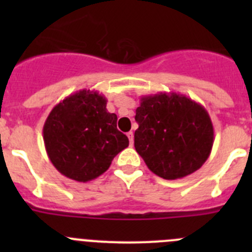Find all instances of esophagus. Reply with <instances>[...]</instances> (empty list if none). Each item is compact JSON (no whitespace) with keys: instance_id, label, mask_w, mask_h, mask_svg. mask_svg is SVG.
I'll use <instances>...</instances> for the list:
<instances>
[{"instance_id":"1","label":"esophagus","mask_w":252,"mask_h":252,"mask_svg":"<svg viewBox=\"0 0 252 252\" xmlns=\"http://www.w3.org/2000/svg\"><path fill=\"white\" fill-rule=\"evenodd\" d=\"M126 136H128L129 144H130V146H131V145H133V141H134V134H133V131H129V133L126 134Z\"/></svg>"}]
</instances>
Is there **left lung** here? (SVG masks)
<instances>
[{"mask_svg": "<svg viewBox=\"0 0 252 252\" xmlns=\"http://www.w3.org/2000/svg\"><path fill=\"white\" fill-rule=\"evenodd\" d=\"M134 146L150 171L163 179L201 168L212 150V122L204 106L177 93L142 96Z\"/></svg>", "mask_w": 252, "mask_h": 252, "instance_id": "1", "label": "left lung"}]
</instances>
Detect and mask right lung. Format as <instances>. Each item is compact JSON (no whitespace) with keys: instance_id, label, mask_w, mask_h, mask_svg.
<instances>
[{"instance_id":"1","label":"right lung","mask_w":252,"mask_h":252,"mask_svg":"<svg viewBox=\"0 0 252 252\" xmlns=\"http://www.w3.org/2000/svg\"><path fill=\"white\" fill-rule=\"evenodd\" d=\"M97 91L72 94L52 108L44 124V142L55 168L69 179L86 183L110 168L129 140L117 129V116Z\"/></svg>"}]
</instances>
